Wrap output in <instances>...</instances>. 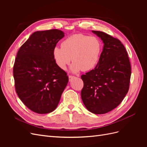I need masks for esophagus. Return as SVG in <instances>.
Returning <instances> with one entry per match:
<instances>
[{"label":"esophagus","mask_w":147,"mask_h":147,"mask_svg":"<svg viewBox=\"0 0 147 147\" xmlns=\"http://www.w3.org/2000/svg\"><path fill=\"white\" fill-rule=\"evenodd\" d=\"M74 78H75L74 76H72V75H69V81L70 82L71 80H72V79H74Z\"/></svg>","instance_id":"esophagus-1"}]
</instances>
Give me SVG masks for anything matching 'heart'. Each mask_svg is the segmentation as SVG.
<instances>
[{
  "label": "heart",
  "instance_id": "obj_1",
  "mask_svg": "<svg viewBox=\"0 0 147 147\" xmlns=\"http://www.w3.org/2000/svg\"><path fill=\"white\" fill-rule=\"evenodd\" d=\"M102 50L100 41L96 37L82 34L71 35L62 42L61 47H55L53 57L57 66L65 69L72 60L70 70L77 73L93 69L98 64Z\"/></svg>",
  "mask_w": 147,
  "mask_h": 147
}]
</instances>
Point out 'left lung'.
Listing matches in <instances>:
<instances>
[{"label":"left lung","mask_w":147,"mask_h":147,"mask_svg":"<svg viewBox=\"0 0 147 147\" xmlns=\"http://www.w3.org/2000/svg\"><path fill=\"white\" fill-rule=\"evenodd\" d=\"M104 43L94 69L82 75L81 97L90 112L104 114L121 103L129 90L131 68L124 45L118 39L101 31L92 30Z\"/></svg>","instance_id":"obj_1"}]
</instances>
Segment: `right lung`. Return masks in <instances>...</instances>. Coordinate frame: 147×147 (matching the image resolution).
<instances>
[{
    "mask_svg": "<svg viewBox=\"0 0 147 147\" xmlns=\"http://www.w3.org/2000/svg\"><path fill=\"white\" fill-rule=\"evenodd\" d=\"M64 37L58 29L36 31L18 51L13 66L15 90L23 104L37 113L54 111L69 82L53 57V48Z\"/></svg>",
    "mask_w": 147,
    "mask_h": 147,
    "instance_id": "add662e5",
    "label": "right lung"
}]
</instances>
